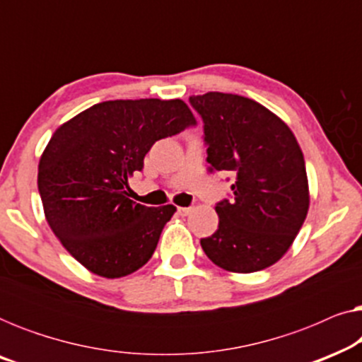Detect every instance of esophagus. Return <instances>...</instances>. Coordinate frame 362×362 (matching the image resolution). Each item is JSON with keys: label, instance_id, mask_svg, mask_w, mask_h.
<instances>
[{"label": "esophagus", "instance_id": "1", "mask_svg": "<svg viewBox=\"0 0 362 362\" xmlns=\"http://www.w3.org/2000/svg\"><path fill=\"white\" fill-rule=\"evenodd\" d=\"M177 212H180L181 216H189L192 212V207H177Z\"/></svg>", "mask_w": 362, "mask_h": 362}]
</instances>
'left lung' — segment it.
<instances>
[{
  "mask_svg": "<svg viewBox=\"0 0 362 362\" xmlns=\"http://www.w3.org/2000/svg\"><path fill=\"white\" fill-rule=\"evenodd\" d=\"M204 122L209 171L234 176L232 199L216 204L219 227L201 239L221 269L252 274L279 262L310 207L301 148L288 125L252 98L207 92L189 97Z\"/></svg>",
  "mask_w": 362,
  "mask_h": 362,
  "instance_id": "8db88e82",
  "label": "left lung"
}]
</instances>
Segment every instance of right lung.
Segmentation results:
<instances>
[{"label": "right lung", "mask_w": 362, "mask_h": 362, "mask_svg": "<svg viewBox=\"0 0 362 362\" xmlns=\"http://www.w3.org/2000/svg\"><path fill=\"white\" fill-rule=\"evenodd\" d=\"M192 125L180 98H140L97 103L57 128L39 160L37 187L47 224L78 264L120 279L151 259L176 207L128 199V177L155 141Z\"/></svg>", "instance_id": "right-lung-1"}]
</instances>
